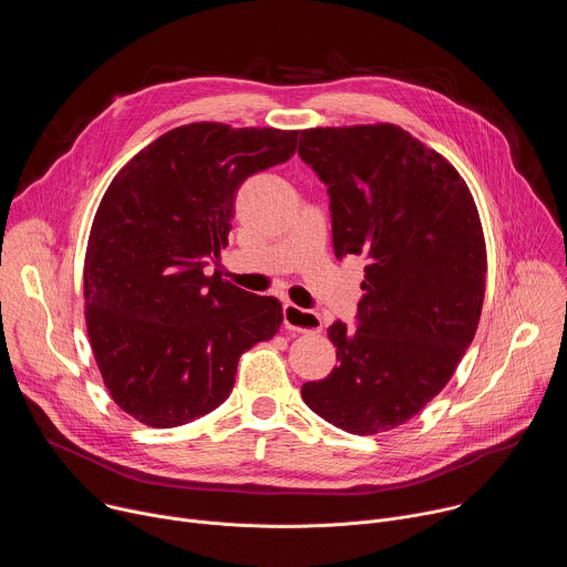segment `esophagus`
<instances>
[{"label":"esophagus","instance_id":"esophagus-1","mask_svg":"<svg viewBox=\"0 0 567 567\" xmlns=\"http://www.w3.org/2000/svg\"><path fill=\"white\" fill-rule=\"evenodd\" d=\"M282 316H285V328L287 330H293V332H320L322 322H320V316L316 311H309V309H302L298 305H291L287 302L282 307Z\"/></svg>","mask_w":567,"mask_h":567}]
</instances>
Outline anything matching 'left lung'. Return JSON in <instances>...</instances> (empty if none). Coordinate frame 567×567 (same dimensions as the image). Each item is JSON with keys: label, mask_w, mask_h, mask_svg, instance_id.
I'll return each mask as SVG.
<instances>
[{"label": "left lung", "mask_w": 567, "mask_h": 567, "mask_svg": "<svg viewBox=\"0 0 567 567\" xmlns=\"http://www.w3.org/2000/svg\"><path fill=\"white\" fill-rule=\"evenodd\" d=\"M298 154L328 186L337 258L368 260L359 330H328L339 365L302 399L337 429L385 433L442 392L475 337L480 215L460 173L399 125L302 130Z\"/></svg>", "instance_id": "left-lung-1"}]
</instances>
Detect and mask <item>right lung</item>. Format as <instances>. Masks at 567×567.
<instances>
[{
    "instance_id": "add662e5",
    "label": "right lung",
    "mask_w": 567,
    "mask_h": 567,
    "mask_svg": "<svg viewBox=\"0 0 567 567\" xmlns=\"http://www.w3.org/2000/svg\"><path fill=\"white\" fill-rule=\"evenodd\" d=\"M296 143L298 130L190 123L134 154L105 190L85 254V322L105 388L136 422L208 415L239 357L278 332L276 298L206 276L204 260L228 245L239 186Z\"/></svg>"
}]
</instances>
